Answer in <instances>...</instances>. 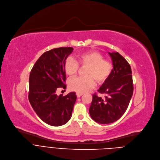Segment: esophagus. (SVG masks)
<instances>
[{"mask_svg": "<svg viewBox=\"0 0 160 160\" xmlns=\"http://www.w3.org/2000/svg\"><path fill=\"white\" fill-rule=\"evenodd\" d=\"M76 95H77V98H80V96H82L83 95V93H80V92H77V93L76 94Z\"/></svg>", "mask_w": 160, "mask_h": 160, "instance_id": "34e87169", "label": "esophagus"}]
</instances>
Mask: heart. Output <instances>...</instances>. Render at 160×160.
<instances>
[{"label": "heart", "instance_id": "b5f03b06", "mask_svg": "<svg viewBox=\"0 0 160 160\" xmlns=\"http://www.w3.org/2000/svg\"><path fill=\"white\" fill-rule=\"evenodd\" d=\"M78 65L87 66L84 70L85 76L74 78L70 80L69 87L77 92H85L93 88L96 84H101L106 80L111 73V62L104 59L101 53L96 51H90L77 55L75 60L68 58L64 64L65 73L70 77H74L78 70Z\"/></svg>", "mask_w": 160, "mask_h": 160}]
</instances>
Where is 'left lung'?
<instances>
[{"mask_svg": "<svg viewBox=\"0 0 160 160\" xmlns=\"http://www.w3.org/2000/svg\"><path fill=\"white\" fill-rule=\"evenodd\" d=\"M112 59L111 73L98 90L105 98L92 95L90 115L95 122L109 124L120 119L126 111L132 98L133 87L129 63L118 52H108Z\"/></svg>", "mask_w": 160, "mask_h": 160, "instance_id": "1", "label": "left lung"}]
</instances>
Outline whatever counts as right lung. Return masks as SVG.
Instances as JSON below:
<instances>
[{
  "instance_id": "add662e5",
  "label": "right lung",
  "mask_w": 160,
  "mask_h": 160,
  "mask_svg": "<svg viewBox=\"0 0 160 160\" xmlns=\"http://www.w3.org/2000/svg\"><path fill=\"white\" fill-rule=\"evenodd\" d=\"M73 48H59L44 52L33 66L29 78L28 99L38 117L51 126L66 124L72 117L75 92L57 96V88H66L64 64Z\"/></svg>"
}]
</instances>
